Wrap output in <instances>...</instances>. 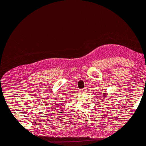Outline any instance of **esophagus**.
Wrapping results in <instances>:
<instances>
[{"label":"esophagus","instance_id":"esophagus-1","mask_svg":"<svg viewBox=\"0 0 146 146\" xmlns=\"http://www.w3.org/2000/svg\"><path fill=\"white\" fill-rule=\"evenodd\" d=\"M85 91H86V89H85V88H84V89H82V90H80V91H81L82 92H85Z\"/></svg>","mask_w":146,"mask_h":146}]
</instances>
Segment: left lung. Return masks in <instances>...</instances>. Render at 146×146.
I'll return each instance as SVG.
<instances>
[{
	"label": "left lung",
	"instance_id": "left-lung-1",
	"mask_svg": "<svg viewBox=\"0 0 146 146\" xmlns=\"http://www.w3.org/2000/svg\"><path fill=\"white\" fill-rule=\"evenodd\" d=\"M104 96H105V95H104Z\"/></svg>",
	"mask_w": 146,
	"mask_h": 146
}]
</instances>
